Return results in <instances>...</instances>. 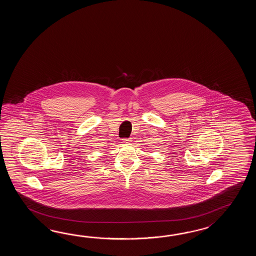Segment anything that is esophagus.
<instances>
[{
    "label": "esophagus",
    "instance_id": "34e87169",
    "mask_svg": "<svg viewBox=\"0 0 256 256\" xmlns=\"http://www.w3.org/2000/svg\"><path fill=\"white\" fill-rule=\"evenodd\" d=\"M122 142H124V144H130L132 140H130V139H124V141Z\"/></svg>",
    "mask_w": 256,
    "mask_h": 256
}]
</instances>
